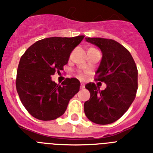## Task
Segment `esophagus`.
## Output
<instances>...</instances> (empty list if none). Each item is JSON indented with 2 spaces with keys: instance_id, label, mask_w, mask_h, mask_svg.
Segmentation results:
<instances>
[{
  "instance_id": "34e87169",
  "label": "esophagus",
  "mask_w": 153,
  "mask_h": 153,
  "mask_svg": "<svg viewBox=\"0 0 153 153\" xmlns=\"http://www.w3.org/2000/svg\"><path fill=\"white\" fill-rule=\"evenodd\" d=\"M80 88H81V89L85 88V85H84V84H81V86H80Z\"/></svg>"
}]
</instances>
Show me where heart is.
I'll return each instance as SVG.
<instances>
[{
  "label": "heart",
  "instance_id": "heart-1",
  "mask_svg": "<svg viewBox=\"0 0 153 153\" xmlns=\"http://www.w3.org/2000/svg\"><path fill=\"white\" fill-rule=\"evenodd\" d=\"M81 76H82V74H81Z\"/></svg>",
  "mask_w": 153,
  "mask_h": 153
}]
</instances>
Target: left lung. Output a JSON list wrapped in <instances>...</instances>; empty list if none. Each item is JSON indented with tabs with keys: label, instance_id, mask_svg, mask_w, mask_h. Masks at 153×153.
I'll list each match as a JSON object with an SVG mask.
<instances>
[{
	"label": "left lung",
	"instance_id": "8db88e82",
	"mask_svg": "<svg viewBox=\"0 0 153 153\" xmlns=\"http://www.w3.org/2000/svg\"><path fill=\"white\" fill-rule=\"evenodd\" d=\"M102 53L95 80L106 84L100 91L93 82L86 85L91 98L84 103L86 117L98 125L111 124L126 113L137 91V68L130 52L114 39L86 38Z\"/></svg>",
	"mask_w": 153,
	"mask_h": 153
}]
</instances>
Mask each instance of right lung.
Returning a JSON list of instances; mask_svg holds the SVG:
<instances>
[{
  "label": "right lung",
  "instance_id": "add662e5",
  "mask_svg": "<svg viewBox=\"0 0 153 153\" xmlns=\"http://www.w3.org/2000/svg\"><path fill=\"white\" fill-rule=\"evenodd\" d=\"M84 37L46 38L32 44L21 56L16 86L23 105L32 117L41 121L58 118L79 92L80 82L77 79H66L59 85L51 80V75L63 70L71 51Z\"/></svg>",
  "mask_w": 153,
  "mask_h": 153
}]
</instances>
